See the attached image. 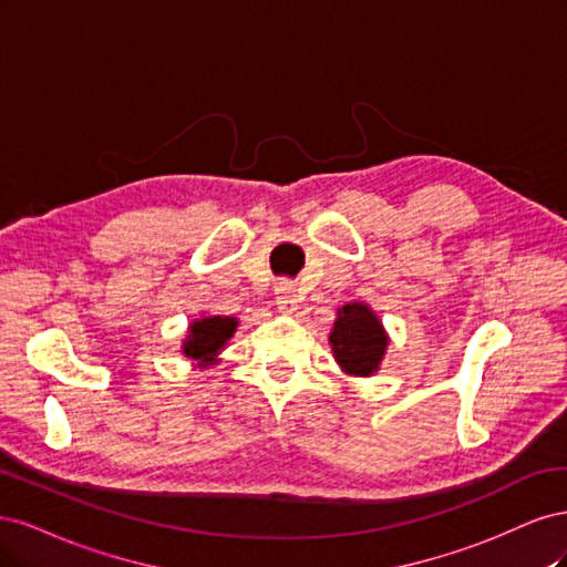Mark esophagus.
Here are the masks:
<instances>
[{"label":"esophagus","mask_w":567,"mask_h":567,"mask_svg":"<svg viewBox=\"0 0 567 567\" xmlns=\"http://www.w3.org/2000/svg\"><path fill=\"white\" fill-rule=\"evenodd\" d=\"M276 303L282 310V313H295L297 303H299V295L291 282H280L276 287Z\"/></svg>","instance_id":"esophagus-1"}]
</instances>
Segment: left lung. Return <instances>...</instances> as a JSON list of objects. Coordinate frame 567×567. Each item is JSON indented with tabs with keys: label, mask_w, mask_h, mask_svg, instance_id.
<instances>
[{
	"label": "left lung",
	"mask_w": 567,
	"mask_h": 567,
	"mask_svg": "<svg viewBox=\"0 0 567 567\" xmlns=\"http://www.w3.org/2000/svg\"><path fill=\"white\" fill-rule=\"evenodd\" d=\"M389 332L364 301H351L337 310L330 346L339 370L349 377H374L389 349Z\"/></svg>",
	"instance_id": "1"
}]
</instances>
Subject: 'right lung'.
Here are the masks:
<instances>
[{"label": "right lung", "mask_w": 567, "mask_h": 567, "mask_svg": "<svg viewBox=\"0 0 567 567\" xmlns=\"http://www.w3.org/2000/svg\"><path fill=\"white\" fill-rule=\"evenodd\" d=\"M237 327H240V320L233 316L203 313L188 322L186 339L181 341V353L190 360L195 370H209L212 364L221 360V353L237 332Z\"/></svg>", "instance_id": "right-lung-1"}]
</instances>
